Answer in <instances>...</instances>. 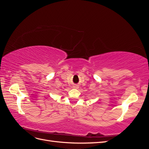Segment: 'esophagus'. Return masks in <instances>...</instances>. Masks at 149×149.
<instances>
[{
  "instance_id": "esophagus-1",
  "label": "esophagus",
  "mask_w": 149,
  "mask_h": 149,
  "mask_svg": "<svg viewBox=\"0 0 149 149\" xmlns=\"http://www.w3.org/2000/svg\"><path fill=\"white\" fill-rule=\"evenodd\" d=\"M74 88H78V86H74Z\"/></svg>"
}]
</instances>
